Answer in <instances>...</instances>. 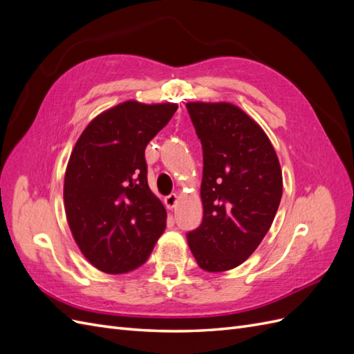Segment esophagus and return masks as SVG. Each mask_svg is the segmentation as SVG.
<instances>
[{"instance_id": "esophagus-1", "label": "esophagus", "mask_w": 354, "mask_h": 354, "mask_svg": "<svg viewBox=\"0 0 354 354\" xmlns=\"http://www.w3.org/2000/svg\"><path fill=\"white\" fill-rule=\"evenodd\" d=\"M177 201H178V196H177L176 194L168 195V196L165 198V205H167V208H168V209H173V208L176 207Z\"/></svg>"}]
</instances>
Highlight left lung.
Here are the masks:
<instances>
[{"mask_svg":"<svg viewBox=\"0 0 354 354\" xmlns=\"http://www.w3.org/2000/svg\"><path fill=\"white\" fill-rule=\"evenodd\" d=\"M203 151L201 226L187 233L201 269L242 264L269 232L282 198V169L269 137L232 103H186Z\"/></svg>","mask_w":354,"mask_h":354,"instance_id":"8db88e82","label":"left lung"}]
</instances>
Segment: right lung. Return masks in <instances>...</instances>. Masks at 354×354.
<instances>
[{
    "mask_svg": "<svg viewBox=\"0 0 354 354\" xmlns=\"http://www.w3.org/2000/svg\"><path fill=\"white\" fill-rule=\"evenodd\" d=\"M177 108L120 103L95 116L75 145L63 199L72 236L95 269H137L164 233L167 211L149 189L145 149Z\"/></svg>",
    "mask_w": 354,
    "mask_h": 354,
    "instance_id": "1",
    "label": "right lung"
}]
</instances>
